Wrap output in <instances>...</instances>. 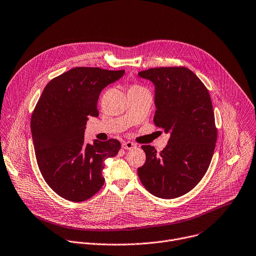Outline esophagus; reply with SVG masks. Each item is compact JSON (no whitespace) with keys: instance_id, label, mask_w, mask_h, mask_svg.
Here are the masks:
<instances>
[{"instance_id":"obj_1","label":"esophagus","mask_w":256,"mask_h":256,"mask_svg":"<svg viewBox=\"0 0 256 256\" xmlns=\"http://www.w3.org/2000/svg\"><path fill=\"white\" fill-rule=\"evenodd\" d=\"M135 148H136V146L134 144H132L131 141H124V142L122 144V148H124V150H132Z\"/></svg>"}]
</instances>
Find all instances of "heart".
Here are the masks:
<instances>
[{"mask_svg":"<svg viewBox=\"0 0 256 256\" xmlns=\"http://www.w3.org/2000/svg\"><path fill=\"white\" fill-rule=\"evenodd\" d=\"M132 88H137V86H136V85H134V86H132Z\"/></svg>","mask_w":256,"mask_h":256,"instance_id":"obj_1","label":"heart"}]
</instances>
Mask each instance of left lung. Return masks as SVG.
<instances>
[{
  "instance_id": "1",
  "label": "left lung",
  "mask_w": 256,
  "mask_h": 256,
  "mask_svg": "<svg viewBox=\"0 0 256 256\" xmlns=\"http://www.w3.org/2000/svg\"><path fill=\"white\" fill-rule=\"evenodd\" d=\"M156 88L154 123L170 133L160 152L142 146L146 160L138 177L152 195L171 200L192 190L206 175L218 136L206 85L186 67L150 68L138 73Z\"/></svg>"
}]
</instances>
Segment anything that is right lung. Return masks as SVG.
<instances>
[{
	"label": "right lung",
	"instance_id": "1",
	"mask_svg": "<svg viewBox=\"0 0 256 256\" xmlns=\"http://www.w3.org/2000/svg\"><path fill=\"white\" fill-rule=\"evenodd\" d=\"M125 70L76 67L52 79L32 116L36 162L46 184L67 200L80 202L104 185V160L117 156V139L84 142L88 116L98 117V100L106 85Z\"/></svg>",
	"mask_w": 256,
	"mask_h": 256
}]
</instances>
